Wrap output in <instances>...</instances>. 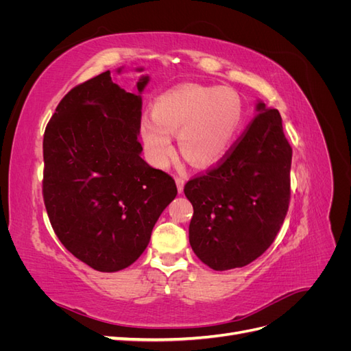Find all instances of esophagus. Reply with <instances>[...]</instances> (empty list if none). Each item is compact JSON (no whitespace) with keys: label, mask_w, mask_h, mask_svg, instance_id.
<instances>
[{"label":"esophagus","mask_w":351,"mask_h":351,"mask_svg":"<svg viewBox=\"0 0 351 351\" xmlns=\"http://www.w3.org/2000/svg\"><path fill=\"white\" fill-rule=\"evenodd\" d=\"M174 178H176V184H177V189H178V193H183L184 183H186L184 177H182V176H176Z\"/></svg>","instance_id":"1"}]
</instances>
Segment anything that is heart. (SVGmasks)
<instances>
[{"instance_id": "1", "label": "heart", "mask_w": 351, "mask_h": 351, "mask_svg": "<svg viewBox=\"0 0 351 351\" xmlns=\"http://www.w3.org/2000/svg\"><path fill=\"white\" fill-rule=\"evenodd\" d=\"M243 123L244 105L234 89L187 83L155 99L152 117H142L139 133L155 167L169 164L176 134L180 152L190 162L210 167L231 151Z\"/></svg>"}]
</instances>
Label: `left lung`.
<instances>
[{
    "label": "left lung",
    "instance_id": "obj_1",
    "mask_svg": "<svg viewBox=\"0 0 351 351\" xmlns=\"http://www.w3.org/2000/svg\"><path fill=\"white\" fill-rule=\"evenodd\" d=\"M256 111L218 165L184 186L193 205L190 246L215 271L258 259L277 237L289 210L293 149L278 110L259 102Z\"/></svg>",
    "mask_w": 351,
    "mask_h": 351
}]
</instances>
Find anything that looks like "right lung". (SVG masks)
I'll return each mask as SVG.
<instances>
[{
	"mask_svg": "<svg viewBox=\"0 0 351 351\" xmlns=\"http://www.w3.org/2000/svg\"><path fill=\"white\" fill-rule=\"evenodd\" d=\"M147 82H137L139 93ZM141 95L105 71L73 88L45 129L42 195L49 222L71 254L101 272L141 256L177 195L173 177L141 158Z\"/></svg>",
	"mask_w": 351,
	"mask_h": 351,
	"instance_id": "obj_1",
	"label": "right lung"
}]
</instances>
